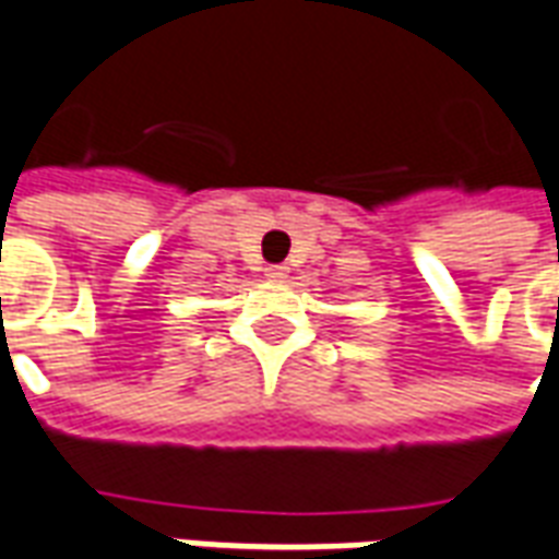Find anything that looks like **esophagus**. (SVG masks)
Returning <instances> with one entry per match:
<instances>
[{
    "mask_svg": "<svg viewBox=\"0 0 559 559\" xmlns=\"http://www.w3.org/2000/svg\"><path fill=\"white\" fill-rule=\"evenodd\" d=\"M264 276H267V280H286L288 267L286 264H271V267H264Z\"/></svg>",
    "mask_w": 559,
    "mask_h": 559,
    "instance_id": "obj_1",
    "label": "esophagus"
}]
</instances>
